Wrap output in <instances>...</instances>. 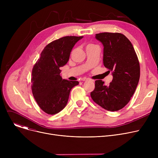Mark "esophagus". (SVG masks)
Segmentation results:
<instances>
[{
  "label": "esophagus",
  "mask_w": 158,
  "mask_h": 158,
  "mask_svg": "<svg viewBox=\"0 0 158 158\" xmlns=\"http://www.w3.org/2000/svg\"><path fill=\"white\" fill-rule=\"evenodd\" d=\"M88 79H87V78H83L82 79V81H88Z\"/></svg>",
  "instance_id": "34e87169"
}]
</instances>
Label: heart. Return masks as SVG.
Segmentation results:
<instances>
[{
    "instance_id": "1",
    "label": "heart",
    "mask_w": 158,
    "mask_h": 158,
    "mask_svg": "<svg viewBox=\"0 0 158 158\" xmlns=\"http://www.w3.org/2000/svg\"><path fill=\"white\" fill-rule=\"evenodd\" d=\"M94 45H92V44H88L87 46H86V47H90V46H93Z\"/></svg>"
}]
</instances>
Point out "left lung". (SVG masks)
Wrapping results in <instances>:
<instances>
[{
    "instance_id": "1",
    "label": "left lung",
    "mask_w": 158,
    "mask_h": 158,
    "mask_svg": "<svg viewBox=\"0 0 158 158\" xmlns=\"http://www.w3.org/2000/svg\"><path fill=\"white\" fill-rule=\"evenodd\" d=\"M95 38L103 45V63L112 72L113 80L107 86L102 80L95 81L91 97L102 108L117 111L127 104L136 89L139 61L131 42L121 33H98Z\"/></svg>"
}]
</instances>
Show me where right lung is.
<instances>
[{
  "mask_svg": "<svg viewBox=\"0 0 158 158\" xmlns=\"http://www.w3.org/2000/svg\"><path fill=\"white\" fill-rule=\"evenodd\" d=\"M83 36H64L48 44L32 71V92L39 107L48 114L60 112L78 81L63 79L60 67L69 61L74 45Z\"/></svg>",
  "mask_w": 158,
  "mask_h": 158,
  "instance_id": "add662e5",
  "label": "right lung"
}]
</instances>
